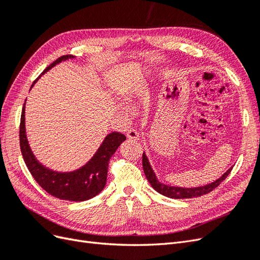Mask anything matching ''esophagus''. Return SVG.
Wrapping results in <instances>:
<instances>
[{"mask_svg":"<svg viewBox=\"0 0 260 260\" xmlns=\"http://www.w3.org/2000/svg\"><path fill=\"white\" fill-rule=\"evenodd\" d=\"M127 137H128V139L133 140V141H138V140L140 139L139 133H138L137 130H135V129H130V130L127 132Z\"/></svg>","mask_w":260,"mask_h":260,"instance_id":"esophagus-1","label":"esophagus"}]
</instances>
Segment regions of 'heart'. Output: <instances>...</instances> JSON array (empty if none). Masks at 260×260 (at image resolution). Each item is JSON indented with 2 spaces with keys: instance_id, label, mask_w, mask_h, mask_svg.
I'll use <instances>...</instances> for the list:
<instances>
[{
  "instance_id": "heart-1",
  "label": "heart",
  "mask_w": 260,
  "mask_h": 260,
  "mask_svg": "<svg viewBox=\"0 0 260 260\" xmlns=\"http://www.w3.org/2000/svg\"><path fill=\"white\" fill-rule=\"evenodd\" d=\"M129 102H130V101H129Z\"/></svg>"
}]
</instances>
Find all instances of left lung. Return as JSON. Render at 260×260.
I'll return each instance as SVG.
<instances>
[{
	"instance_id": "obj_1",
	"label": "left lung",
	"mask_w": 260,
	"mask_h": 260,
	"mask_svg": "<svg viewBox=\"0 0 260 260\" xmlns=\"http://www.w3.org/2000/svg\"><path fill=\"white\" fill-rule=\"evenodd\" d=\"M142 164H143V170H144V174L146 176V179L148 180V182L151 183L154 190L160 193L164 196H167V198L177 199V200L178 199L199 198V196L205 195V194L211 192L212 190H215V188L220 183H221L228 176H229V174L233 168V166H232L231 168L228 169L219 179H217L216 181H214V182L208 183L206 185L198 186V187H180V186H171V185H167V184H164V183L159 182L158 179H157V177L155 175V172L153 171V169L151 167V165H149V161L147 159L145 153H143V156H142Z\"/></svg>"
}]
</instances>
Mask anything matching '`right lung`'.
I'll use <instances>...</instances> for the list:
<instances>
[{
  "instance_id": "right-lung-1",
  "label": "right lung",
  "mask_w": 260,
  "mask_h": 260,
  "mask_svg": "<svg viewBox=\"0 0 260 260\" xmlns=\"http://www.w3.org/2000/svg\"><path fill=\"white\" fill-rule=\"evenodd\" d=\"M68 58H74V56L73 55H64V56L58 57L49 67H46L40 76L58 62ZM32 86L34 84L31 85V88ZM124 140L125 137L122 133H109L102 142L96 153L81 168L70 172L51 170L37 160L29 146L25 128V104H23L19 125V143L22 158L25 160L30 174L32 175L39 185L54 198L59 200L83 202L101 193L106 184L109 159Z\"/></svg>"
}]
</instances>
